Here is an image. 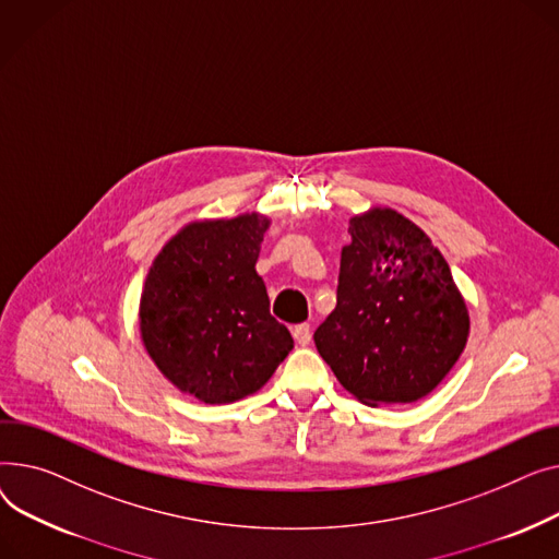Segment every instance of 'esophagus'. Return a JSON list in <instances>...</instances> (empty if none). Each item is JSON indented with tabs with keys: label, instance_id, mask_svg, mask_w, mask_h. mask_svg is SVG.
<instances>
[{
	"label": "esophagus",
	"instance_id": "34e87169",
	"mask_svg": "<svg viewBox=\"0 0 559 559\" xmlns=\"http://www.w3.org/2000/svg\"><path fill=\"white\" fill-rule=\"evenodd\" d=\"M293 338L298 341V345H309L311 343V326L307 324V322H302V324H295L293 326Z\"/></svg>",
	"mask_w": 559,
	"mask_h": 559
}]
</instances>
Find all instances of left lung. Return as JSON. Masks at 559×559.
<instances>
[{
    "label": "left lung",
    "instance_id": "1",
    "mask_svg": "<svg viewBox=\"0 0 559 559\" xmlns=\"http://www.w3.org/2000/svg\"><path fill=\"white\" fill-rule=\"evenodd\" d=\"M349 235L336 309L316 330V347L358 402H417L461 358L467 305L440 250L400 212L354 216Z\"/></svg>",
    "mask_w": 559,
    "mask_h": 559
}]
</instances>
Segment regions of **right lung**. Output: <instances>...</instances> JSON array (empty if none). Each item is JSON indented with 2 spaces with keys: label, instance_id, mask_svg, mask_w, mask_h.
Instances as JSON below:
<instances>
[{
  "label": "right lung",
  "instance_id": "add662e5",
  "mask_svg": "<svg viewBox=\"0 0 559 559\" xmlns=\"http://www.w3.org/2000/svg\"><path fill=\"white\" fill-rule=\"evenodd\" d=\"M271 221H195L162 248L140 300V332L159 372L205 404L243 400L293 349L254 271Z\"/></svg>",
  "mask_w": 559,
  "mask_h": 559
}]
</instances>
